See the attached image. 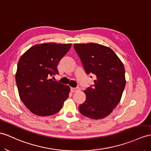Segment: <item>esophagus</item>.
Returning a JSON list of instances; mask_svg holds the SVG:
<instances>
[{"instance_id": "34e87169", "label": "esophagus", "mask_w": 151, "mask_h": 151, "mask_svg": "<svg viewBox=\"0 0 151 151\" xmlns=\"http://www.w3.org/2000/svg\"><path fill=\"white\" fill-rule=\"evenodd\" d=\"M80 89L79 87H76V88H70V90L72 92H76V91H79Z\"/></svg>"}]
</instances>
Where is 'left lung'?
Listing matches in <instances>:
<instances>
[{"mask_svg":"<svg viewBox=\"0 0 151 151\" xmlns=\"http://www.w3.org/2000/svg\"><path fill=\"white\" fill-rule=\"evenodd\" d=\"M87 74H94L93 86L84 90L86 101L79 106L83 115L92 119L105 118L118 105L126 86L122 62L110 48L98 43L73 45Z\"/></svg>","mask_w":151,"mask_h":151,"instance_id":"1","label":"left lung"}]
</instances>
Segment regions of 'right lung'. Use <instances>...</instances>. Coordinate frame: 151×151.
<instances>
[{"label":"right lung","instance_id":"right-lung-1","mask_svg":"<svg viewBox=\"0 0 151 151\" xmlns=\"http://www.w3.org/2000/svg\"><path fill=\"white\" fill-rule=\"evenodd\" d=\"M71 43H45L31 47L20 58L15 79L25 106L35 115L49 116L60 111L70 88L50 79L58 74L59 61Z\"/></svg>","mask_w":151,"mask_h":151}]
</instances>
